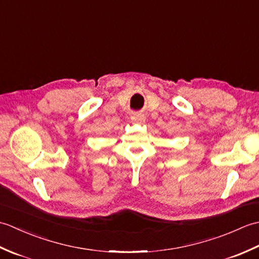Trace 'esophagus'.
<instances>
[{
    "instance_id": "obj_1",
    "label": "esophagus",
    "mask_w": 259,
    "mask_h": 259,
    "mask_svg": "<svg viewBox=\"0 0 259 259\" xmlns=\"http://www.w3.org/2000/svg\"><path fill=\"white\" fill-rule=\"evenodd\" d=\"M131 120H133V122H135V123H142V122H145V117L140 113H137L131 117Z\"/></svg>"
}]
</instances>
